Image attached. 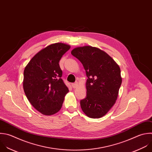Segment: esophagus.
Here are the masks:
<instances>
[{"label":"esophagus","instance_id":"obj_1","mask_svg":"<svg viewBox=\"0 0 152 152\" xmlns=\"http://www.w3.org/2000/svg\"><path fill=\"white\" fill-rule=\"evenodd\" d=\"M72 86L73 87V88H76L78 86V83L77 82H75L72 84Z\"/></svg>","mask_w":152,"mask_h":152}]
</instances>
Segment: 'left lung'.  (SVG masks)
I'll use <instances>...</instances> for the list:
<instances>
[{"label": "left lung", "instance_id": "left-lung-1", "mask_svg": "<svg viewBox=\"0 0 152 152\" xmlns=\"http://www.w3.org/2000/svg\"><path fill=\"white\" fill-rule=\"evenodd\" d=\"M72 54L82 64L88 79L86 96L80 100L84 113L100 118L113 107L122 83L119 66L106 53L91 46L77 47Z\"/></svg>", "mask_w": 152, "mask_h": 152}]
</instances>
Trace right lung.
<instances>
[{
  "label": "right lung",
  "instance_id": "add662e5",
  "mask_svg": "<svg viewBox=\"0 0 152 152\" xmlns=\"http://www.w3.org/2000/svg\"><path fill=\"white\" fill-rule=\"evenodd\" d=\"M70 48V45L63 43L50 45L37 53L25 67V94L31 104L44 115L60 111L69 92L61 78L63 72L59 62Z\"/></svg>",
  "mask_w": 152,
  "mask_h": 152
}]
</instances>
